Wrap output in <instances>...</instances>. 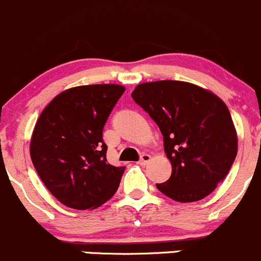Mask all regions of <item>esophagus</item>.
Returning <instances> with one entry per match:
<instances>
[{
	"label": "esophagus",
	"mask_w": 261,
	"mask_h": 261,
	"mask_svg": "<svg viewBox=\"0 0 261 261\" xmlns=\"http://www.w3.org/2000/svg\"><path fill=\"white\" fill-rule=\"evenodd\" d=\"M150 159H151V156H150L149 154H145V152H144V154L140 156V160H139V164L145 165V164H147V163L150 162Z\"/></svg>",
	"instance_id": "1"
}]
</instances>
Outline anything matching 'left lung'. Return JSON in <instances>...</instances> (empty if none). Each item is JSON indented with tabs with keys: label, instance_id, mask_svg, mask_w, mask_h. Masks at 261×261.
<instances>
[{
	"label": "left lung",
	"instance_id": "left-lung-1",
	"mask_svg": "<svg viewBox=\"0 0 261 261\" xmlns=\"http://www.w3.org/2000/svg\"><path fill=\"white\" fill-rule=\"evenodd\" d=\"M131 97L160 128L172 163V175L156 188L178 202L199 201L215 191L238 154V135L223 101L180 81L139 84Z\"/></svg>",
	"mask_w": 261,
	"mask_h": 261
}]
</instances>
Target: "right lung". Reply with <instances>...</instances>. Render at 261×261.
<instances>
[{
	"instance_id": "1",
	"label": "right lung",
	"mask_w": 261,
	"mask_h": 261,
	"mask_svg": "<svg viewBox=\"0 0 261 261\" xmlns=\"http://www.w3.org/2000/svg\"><path fill=\"white\" fill-rule=\"evenodd\" d=\"M123 92L118 84L74 87L58 94L41 112L31 138V160L64 206L96 208L117 191L125 167L107 162L102 134Z\"/></svg>"
}]
</instances>
